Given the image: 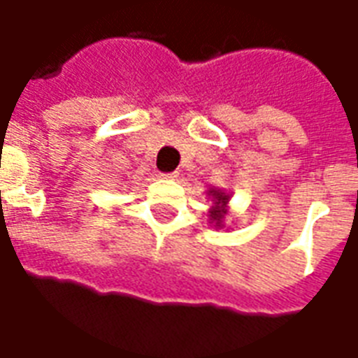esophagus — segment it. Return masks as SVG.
I'll list each match as a JSON object with an SVG mask.
<instances>
[{
	"label": "esophagus",
	"mask_w": 358,
	"mask_h": 358,
	"mask_svg": "<svg viewBox=\"0 0 358 358\" xmlns=\"http://www.w3.org/2000/svg\"><path fill=\"white\" fill-rule=\"evenodd\" d=\"M161 176L166 180H176L178 178V172H164V174H161Z\"/></svg>",
	"instance_id": "obj_1"
}]
</instances>
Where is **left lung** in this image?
<instances>
[{"mask_svg": "<svg viewBox=\"0 0 358 358\" xmlns=\"http://www.w3.org/2000/svg\"><path fill=\"white\" fill-rule=\"evenodd\" d=\"M207 197L213 203L209 209V224H213L215 228H224L232 194H228L224 189H218V187H210V189H207Z\"/></svg>", "mask_w": 358, "mask_h": 358, "instance_id": "obj_1", "label": "left lung"}]
</instances>
